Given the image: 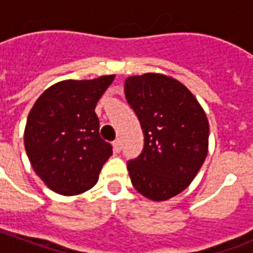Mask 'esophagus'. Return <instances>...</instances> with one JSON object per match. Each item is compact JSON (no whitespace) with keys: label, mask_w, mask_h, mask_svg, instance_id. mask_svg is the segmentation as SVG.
<instances>
[{"label":"esophagus","mask_w":253,"mask_h":253,"mask_svg":"<svg viewBox=\"0 0 253 253\" xmlns=\"http://www.w3.org/2000/svg\"><path fill=\"white\" fill-rule=\"evenodd\" d=\"M112 146H114V150H115L116 153H119L122 149V143H121V139H116L112 142Z\"/></svg>","instance_id":"34e87169"}]
</instances>
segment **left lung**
Masks as SVG:
<instances>
[{"mask_svg": "<svg viewBox=\"0 0 253 253\" xmlns=\"http://www.w3.org/2000/svg\"><path fill=\"white\" fill-rule=\"evenodd\" d=\"M125 94L145 135L142 153L127 164L132 186L150 201H168L190 186L206 160V112L186 85L160 73L127 77Z\"/></svg>", "mask_w": 253, "mask_h": 253, "instance_id": "1", "label": "left lung"}]
</instances>
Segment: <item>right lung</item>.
Segmentation results:
<instances>
[{"instance_id": "add662e5", "label": "right lung", "mask_w": 253, "mask_h": 253, "mask_svg": "<svg viewBox=\"0 0 253 253\" xmlns=\"http://www.w3.org/2000/svg\"><path fill=\"white\" fill-rule=\"evenodd\" d=\"M114 78L115 74L59 81L30 111L25 152L36 175L54 192L78 195L99 180L112 148L100 137L94 108Z\"/></svg>"}]
</instances>
